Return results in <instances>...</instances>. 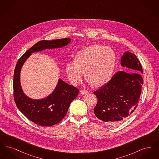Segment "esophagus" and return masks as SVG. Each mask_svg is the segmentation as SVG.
I'll return each instance as SVG.
<instances>
[{"instance_id": "obj_1", "label": "esophagus", "mask_w": 159, "mask_h": 159, "mask_svg": "<svg viewBox=\"0 0 159 159\" xmlns=\"http://www.w3.org/2000/svg\"><path fill=\"white\" fill-rule=\"evenodd\" d=\"M80 93H81L82 95H84V94L88 93V91H86V89H83V90L80 91Z\"/></svg>"}]
</instances>
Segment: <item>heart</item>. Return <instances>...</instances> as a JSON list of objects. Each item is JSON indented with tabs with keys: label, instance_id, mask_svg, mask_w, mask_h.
Masks as SVG:
<instances>
[{
	"label": "heart",
	"instance_id": "b5f03b06",
	"mask_svg": "<svg viewBox=\"0 0 159 159\" xmlns=\"http://www.w3.org/2000/svg\"><path fill=\"white\" fill-rule=\"evenodd\" d=\"M116 56L109 46H89L79 51L75 61H70L65 67L69 82L77 84L84 76L88 82L97 86L108 83L113 75Z\"/></svg>",
	"mask_w": 159,
	"mask_h": 159
}]
</instances>
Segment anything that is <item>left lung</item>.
I'll use <instances>...</instances> for the list:
<instances>
[{"mask_svg":"<svg viewBox=\"0 0 159 159\" xmlns=\"http://www.w3.org/2000/svg\"><path fill=\"white\" fill-rule=\"evenodd\" d=\"M120 64L134 73L118 71L108 83L93 92L98 99L95 115L108 125H118L128 118L136 109L143 89V68L136 55L129 51L124 52Z\"/></svg>","mask_w":159,"mask_h":159,"instance_id":"left-lung-1","label":"left lung"}]
</instances>
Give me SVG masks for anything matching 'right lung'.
I'll list each match as a JSON object with an SVG mask.
<instances>
[{
	"instance_id": "add662e5",
	"label": "right lung",
	"mask_w": 159,
	"mask_h": 159,
	"mask_svg": "<svg viewBox=\"0 0 159 159\" xmlns=\"http://www.w3.org/2000/svg\"><path fill=\"white\" fill-rule=\"evenodd\" d=\"M70 42V38L40 41L26 51L16 65L13 82L15 104L25 117L38 125L51 126L59 123L67 114L71 102L77 97L79 91L59 78L55 88L48 96L44 98H31L25 94L21 84L23 65L32 53L61 48Z\"/></svg>"
}]
</instances>
